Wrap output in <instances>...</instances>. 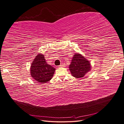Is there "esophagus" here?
Wrapping results in <instances>:
<instances>
[{
  "label": "esophagus",
  "instance_id": "34e87169",
  "mask_svg": "<svg viewBox=\"0 0 124 124\" xmlns=\"http://www.w3.org/2000/svg\"><path fill=\"white\" fill-rule=\"evenodd\" d=\"M65 66V64H61L59 65V67H64Z\"/></svg>",
  "mask_w": 124,
  "mask_h": 124
}]
</instances>
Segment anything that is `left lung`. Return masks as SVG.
Here are the masks:
<instances>
[{
    "label": "left lung",
    "mask_w": 124,
    "mask_h": 124,
    "mask_svg": "<svg viewBox=\"0 0 124 124\" xmlns=\"http://www.w3.org/2000/svg\"><path fill=\"white\" fill-rule=\"evenodd\" d=\"M91 69V65L88 59L79 53L74 55L69 65V70L73 77L76 78H83Z\"/></svg>",
    "instance_id": "1"
}]
</instances>
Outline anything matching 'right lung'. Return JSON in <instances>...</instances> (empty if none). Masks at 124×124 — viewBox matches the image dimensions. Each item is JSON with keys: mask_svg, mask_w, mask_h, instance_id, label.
<instances>
[{"mask_svg": "<svg viewBox=\"0 0 124 124\" xmlns=\"http://www.w3.org/2000/svg\"><path fill=\"white\" fill-rule=\"evenodd\" d=\"M55 70L54 67L46 62L44 55L39 53L31 64L30 74L37 82L43 84L53 78Z\"/></svg>", "mask_w": 124, "mask_h": 124, "instance_id": "add662e5", "label": "right lung"}]
</instances>
